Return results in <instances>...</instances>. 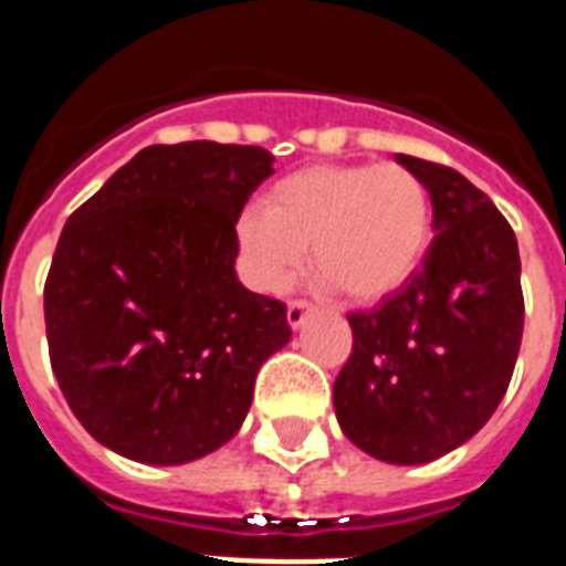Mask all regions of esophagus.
<instances>
[{"mask_svg": "<svg viewBox=\"0 0 566 566\" xmlns=\"http://www.w3.org/2000/svg\"><path fill=\"white\" fill-rule=\"evenodd\" d=\"M311 314H314V305H308V302H291V305H287V326H291L293 332H300Z\"/></svg>", "mask_w": 566, "mask_h": 566, "instance_id": "obj_1", "label": "esophagus"}]
</instances>
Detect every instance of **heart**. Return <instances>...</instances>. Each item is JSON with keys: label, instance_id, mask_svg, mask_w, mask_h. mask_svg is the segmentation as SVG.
Masks as SVG:
<instances>
[{"label": "heart", "instance_id": "b5f03b06", "mask_svg": "<svg viewBox=\"0 0 566 566\" xmlns=\"http://www.w3.org/2000/svg\"><path fill=\"white\" fill-rule=\"evenodd\" d=\"M240 273L279 296L296 282L311 247L314 273L353 302L399 291L431 243V196L402 164H319L266 190L264 213L234 222Z\"/></svg>", "mask_w": 566, "mask_h": 566}]
</instances>
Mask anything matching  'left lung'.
<instances>
[{
	"label": "left lung",
	"mask_w": 566,
	"mask_h": 566,
	"mask_svg": "<svg viewBox=\"0 0 566 566\" xmlns=\"http://www.w3.org/2000/svg\"><path fill=\"white\" fill-rule=\"evenodd\" d=\"M431 196L420 270L370 314H349L353 355L335 413L355 447L387 464H429L473 438L509 390L523 340L517 238L461 172L396 155Z\"/></svg>",
	"instance_id": "1"
}]
</instances>
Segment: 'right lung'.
<instances>
[{
	"instance_id": "right-lung-1",
	"label": "right lung",
	"mask_w": 566,
	"mask_h": 566,
	"mask_svg": "<svg viewBox=\"0 0 566 566\" xmlns=\"http://www.w3.org/2000/svg\"><path fill=\"white\" fill-rule=\"evenodd\" d=\"M273 161L261 146H146L66 220L43 291L49 358L78 422L117 455H211L291 340L282 302L234 273V222Z\"/></svg>"
}]
</instances>
